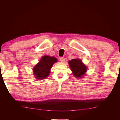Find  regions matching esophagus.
<instances>
[{"mask_svg": "<svg viewBox=\"0 0 120 120\" xmlns=\"http://www.w3.org/2000/svg\"><path fill=\"white\" fill-rule=\"evenodd\" d=\"M60 60L61 62H62V63H64V61H65L64 57H60Z\"/></svg>", "mask_w": 120, "mask_h": 120, "instance_id": "obj_1", "label": "esophagus"}]
</instances>
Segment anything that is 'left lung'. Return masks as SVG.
<instances>
[{
    "label": "left lung",
    "mask_w": 120,
    "mask_h": 120,
    "mask_svg": "<svg viewBox=\"0 0 120 120\" xmlns=\"http://www.w3.org/2000/svg\"><path fill=\"white\" fill-rule=\"evenodd\" d=\"M73 75L77 78H80L84 75L86 71V67L79 59H72L68 61Z\"/></svg>",
    "instance_id": "obj_1"
}]
</instances>
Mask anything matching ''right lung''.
<instances>
[{
	"mask_svg": "<svg viewBox=\"0 0 120 120\" xmlns=\"http://www.w3.org/2000/svg\"><path fill=\"white\" fill-rule=\"evenodd\" d=\"M57 59L54 57L47 56H43L38 64L34 68V73L35 77L39 79H42L49 75L50 70L53 64L57 62Z\"/></svg>",
	"mask_w": 120,
	"mask_h": 120,
	"instance_id": "obj_1",
	"label": "right lung"
}]
</instances>
